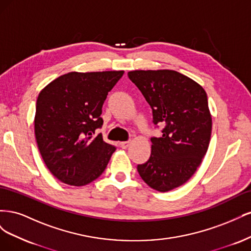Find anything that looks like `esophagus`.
<instances>
[{
    "mask_svg": "<svg viewBox=\"0 0 251 251\" xmlns=\"http://www.w3.org/2000/svg\"><path fill=\"white\" fill-rule=\"evenodd\" d=\"M131 144V140H128V141H123V142H120V147L123 148V149H126L128 146H130Z\"/></svg>",
    "mask_w": 251,
    "mask_h": 251,
    "instance_id": "obj_1",
    "label": "esophagus"
}]
</instances>
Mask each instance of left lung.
Returning a JSON list of instances; mask_svg holds the SVG:
<instances>
[{
    "label": "left lung",
    "instance_id": "obj_1",
    "mask_svg": "<svg viewBox=\"0 0 251 251\" xmlns=\"http://www.w3.org/2000/svg\"><path fill=\"white\" fill-rule=\"evenodd\" d=\"M127 75L153 110L154 124L164 126L161 137L151 139V157L137 171L155 191H172L191 179L208 150L212 121L206 92L174 70H135Z\"/></svg>",
    "mask_w": 251,
    "mask_h": 251
}]
</instances>
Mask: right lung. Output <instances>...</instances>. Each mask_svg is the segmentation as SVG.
Instances as JSON below:
<instances>
[{"label":"right lung","instance_id":"add662e5","mask_svg":"<svg viewBox=\"0 0 251 251\" xmlns=\"http://www.w3.org/2000/svg\"><path fill=\"white\" fill-rule=\"evenodd\" d=\"M125 71L69 72L37 96L34 133L41 156L63 183L83 186L107 168L115 147L96 134L102 104Z\"/></svg>","mask_w":251,"mask_h":251}]
</instances>
